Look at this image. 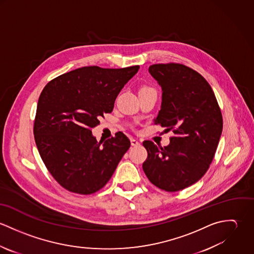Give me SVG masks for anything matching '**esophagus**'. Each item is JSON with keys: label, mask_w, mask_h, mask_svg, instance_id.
Here are the masks:
<instances>
[{"label": "esophagus", "mask_w": 254, "mask_h": 254, "mask_svg": "<svg viewBox=\"0 0 254 254\" xmlns=\"http://www.w3.org/2000/svg\"><path fill=\"white\" fill-rule=\"evenodd\" d=\"M131 145L133 146H137V145H140V142L136 139H131Z\"/></svg>", "instance_id": "obj_1"}]
</instances>
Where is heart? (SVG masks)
I'll use <instances>...</instances> for the list:
<instances>
[{"label":"heart","instance_id":"obj_1","mask_svg":"<svg viewBox=\"0 0 254 254\" xmlns=\"http://www.w3.org/2000/svg\"><path fill=\"white\" fill-rule=\"evenodd\" d=\"M146 89H150V88H146V87H144L142 90H146Z\"/></svg>","mask_w":254,"mask_h":254}]
</instances>
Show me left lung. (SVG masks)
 I'll use <instances>...</instances> for the list:
<instances>
[{
  "label": "left lung",
  "mask_w": 254,
  "mask_h": 254,
  "mask_svg": "<svg viewBox=\"0 0 254 254\" xmlns=\"http://www.w3.org/2000/svg\"><path fill=\"white\" fill-rule=\"evenodd\" d=\"M148 72L162 89L161 109L154 124L173 130L167 146L143 145L148 180L166 191H178L200 180L209 168L223 129L217 100L208 82L180 64H152Z\"/></svg>",
  "instance_id": "left-lung-1"
}]
</instances>
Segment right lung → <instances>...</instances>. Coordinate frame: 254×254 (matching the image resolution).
Returning a JSON list of instances; mask_svg holds the SVG:
<instances>
[{
	"instance_id": "add662e5",
	"label": "right lung",
	"mask_w": 254,
	"mask_h": 254,
	"mask_svg": "<svg viewBox=\"0 0 254 254\" xmlns=\"http://www.w3.org/2000/svg\"><path fill=\"white\" fill-rule=\"evenodd\" d=\"M140 66H84L50 81L43 89L34 121L37 148L47 169L67 190L91 194L109 181L130 140L122 132L103 143L92 135L112 111L124 85Z\"/></svg>"
}]
</instances>
